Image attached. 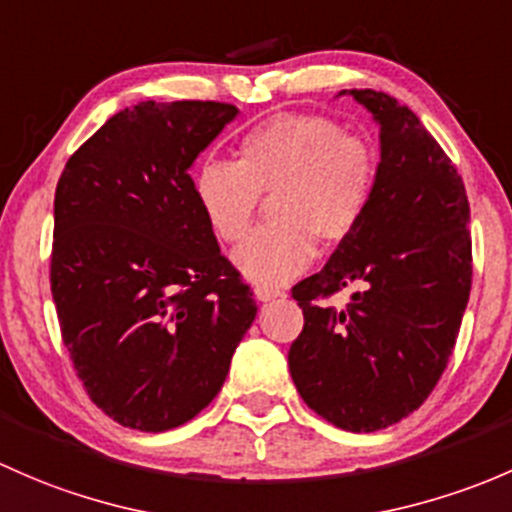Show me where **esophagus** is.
Instances as JSON below:
<instances>
[{
	"label": "esophagus",
	"mask_w": 512,
	"mask_h": 512,
	"mask_svg": "<svg viewBox=\"0 0 512 512\" xmlns=\"http://www.w3.org/2000/svg\"><path fill=\"white\" fill-rule=\"evenodd\" d=\"M256 298L261 300V303H268V300H276V298H281L283 295V291L281 288H271V286H256Z\"/></svg>",
	"instance_id": "esophagus-1"
}]
</instances>
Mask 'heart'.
<instances>
[{"label":"heart","mask_w":512,"mask_h":512,"mask_svg":"<svg viewBox=\"0 0 512 512\" xmlns=\"http://www.w3.org/2000/svg\"><path fill=\"white\" fill-rule=\"evenodd\" d=\"M379 182L372 140L325 115L281 113L251 128L239 160H207L194 172V199L214 234L239 244L261 197H273L271 224L234 251L246 278L278 286L315 256V239L340 244L355 234Z\"/></svg>","instance_id":"obj_1"}]
</instances>
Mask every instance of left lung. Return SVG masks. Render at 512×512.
<instances>
[{
	"label": "left lung",
	"mask_w": 512,
	"mask_h": 512,
	"mask_svg": "<svg viewBox=\"0 0 512 512\" xmlns=\"http://www.w3.org/2000/svg\"><path fill=\"white\" fill-rule=\"evenodd\" d=\"M350 96L379 125L377 192L323 271L293 286L305 325L288 367L315 414L370 434L419 409L446 370L471 293V209L461 175L407 105L370 88ZM352 282L361 291L345 311L322 303Z\"/></svg>",
	"instance_id": "8db88e82"
}]
</instances>
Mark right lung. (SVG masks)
Returning a JSON list of instances; mask_svg holds the SVG:
<instances>
[{"mask_svg": "<svg viewBox=\"0 0 512 512\" xmlns=\"http://www.w3.org/2000/svg\"><path fill=\"white\" fill-rule=\"evenodd\" d=\"M236 113L217 100H145L83 142L56 184L63 345L93 404L130 429L157 434L202 412L256 318L189 177Z\"/></svg>", "mask_w": 512, "mask_h": 512, "instance_id": "right-lung-1", "label": "right lung"}]
</instances>
